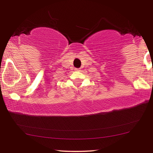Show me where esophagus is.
<instances>
[{
  "label": "esophagus",
  "mask_w": 153,
  "mask_h": 153,
  "mask_svg": "<svg viewBox=\"0 0 153 153\" xmlns=\"http://www.w3.org/2000/svg\"><path fill=\"white\" fill-rule=\"evenodd\" d=\"M75 70H76V71H79V69H77V68H76Z\"/></svg>",
  "instance_id": "esophagus-1"
}]
</instances>
